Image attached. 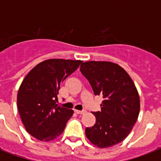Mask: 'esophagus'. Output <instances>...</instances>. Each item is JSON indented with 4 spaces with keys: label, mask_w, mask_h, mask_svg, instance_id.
Returning a JSON list of instances; mask_svg holds the SVG:
<instances>
[{
    "label": "esophagus",
    "mask_w": 161,
    "mask_h": 161,
    "mask_svg": "<svg viewBox=\"0 0 161 161\" xmlns=\"http://www.w3.org/2000/svg\"><path fill=\"white\" fill-rule=\"evenodd\" d=\"M74 112L76 114H84V111H81V110H74Z\"/></svg>",
    "instance_id": "obj_1"
}]
</instances>
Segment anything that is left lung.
<instances>
[{
    "label": "left lung",
    "instance_id": "1",
    "mask_svg": "<svg viewBox=\"0 0 161 161\" xmlns=\"http://www.w3.org/2000/svg\"><path fill=\"white\" fill-rule=\"evenodd\" d=\"M95 95H102L101 111L94 112L96 123L86 128L93 145L108 148L122 142L132 130L140 113V96L127 72L111 62L89 61L80 67Z\"/></svg>",
    "mask_w": 161,
    "mask_h": 161
}]
</instances>
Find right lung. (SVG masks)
<instances>
[{
  "label": "right lung",
  "instance_id": "right-lung-1",
  "mask_svg": "<svg viewBox=\"0 0 161 161\" xmlns=\"http://www.w3.org/2000/svg\"><path fill=\"white\" fill-rule=\"evenodd\" d=\"M83 61L48 59L38 63L22 81L17 108L27 132L42 141L55 140L63 132L73 110L57 104L61 83L75 72Z\"/></svg>",
  "mask_w": 161,
  "mask_h": 161
}]
</instances>
